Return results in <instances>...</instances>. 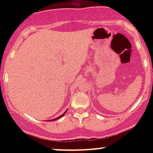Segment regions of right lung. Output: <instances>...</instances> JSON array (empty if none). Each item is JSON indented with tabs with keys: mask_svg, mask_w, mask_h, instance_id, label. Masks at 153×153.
<instances>
[{
	"mask_svg": "<svg viewBox=\"0 0 153 153\" xmlns=\"http://www.w3.org/2000/svg\"><path fill=\"white\" fill-rule=\"evenodd\" d=\"M67 112V111H65V113L64 114H62V115L61 116H59V117H57V118H55V119H52V121H54V120H57V119H59V118H61V117H62L63 116H64L65 114V113Z\"/></svg>",
	"mask_w": 153,
	"mask_h": 153,
	"instance_id": "1",
	"label": "right lung"
}]
</instances>
